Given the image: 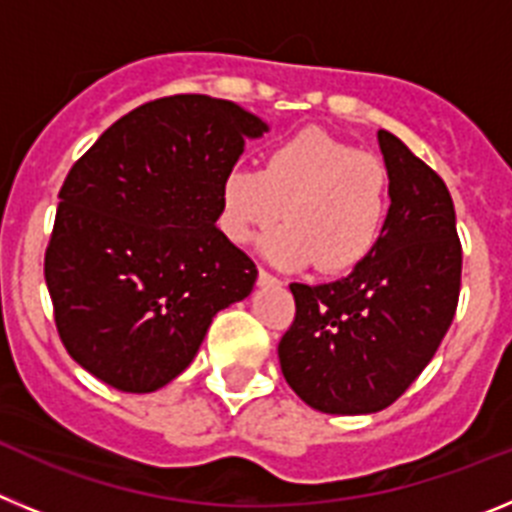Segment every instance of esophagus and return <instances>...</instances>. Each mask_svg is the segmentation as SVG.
Returning <instances> with one entry per match:
<instances>
[{"label": "esophagus", "mask_w": 512, "mask_h": 512, "mask_svg": "<svg viewBox=\"0 0 512 512\" xmlns=\"http://www.w3.org/2000/svg\"><path fill=\"white\" fill-rule=\"evenodd\" d=\"M256 284H259V287H269V284H279V279L274 277L271 271L259 269V279H256Z\"/></svg>", "instance_id": "obj_1"}]
</instances>
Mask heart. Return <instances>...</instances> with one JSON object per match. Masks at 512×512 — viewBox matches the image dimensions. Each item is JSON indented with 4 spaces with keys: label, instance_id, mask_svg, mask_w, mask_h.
<instances>
[{
    "label": "heart",
    "instance_id": "b5f03b06",
    "mask_svg": "<svg viewBox=\"0 0 512 512\" xmlns=\"http://www.w3.org/2000/svg\"><path fill=\"white\" fill-rule=\"evenodd\" d=\"M284 215L261 253L284 269L320 264L343 274L364 264L390 215V174L372 153L305 128L271 143L261 171L235 166L220 182L217 225L235 246Z\"/></svg>",
    "mask_w": 512,
    "mask_h": 512
}]
</instances>
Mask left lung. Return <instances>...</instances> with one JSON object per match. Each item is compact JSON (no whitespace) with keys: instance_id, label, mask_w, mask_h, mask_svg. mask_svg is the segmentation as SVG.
<instances>
[{"instance_id":"8db88e82","label":"left lung","mask_w":512,"mask_h":512,"mask_svg":"<svg viewBox=\"0 0 512 512\" xmlns=\"http://www.w3.org/2000/svg\"><path fill=\"white\" fill-rule=\"evenodd\" d=\"M390 174L382 241L348 277L289 284L295 323L279 341L287 384L328 415L384 410L441 346L461 287L456 212L441 176L397 135L379 130Z\"/></svg>"}]
</instances>
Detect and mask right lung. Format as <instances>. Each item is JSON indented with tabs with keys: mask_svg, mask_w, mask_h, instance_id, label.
Segmentation results:
<instances>
[{
	"mask_svg": "<svg viewBox=\"0 0 512 512\" xmlns=\"http://www.w3.org/2000/svg\"><path fill=\"white\" fill-rule=\"evenodd\" d=\"M269 130L228 99L140 104L71 166L45 284L63 346L120 392H156L192 364L256 264L217 228L220 182Z\"/></svg>",
	"mask_w": 512,
	"mask_h": 512,
	"instance_id": "1",
	"label": "right lung"
}]
</instances>
